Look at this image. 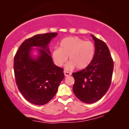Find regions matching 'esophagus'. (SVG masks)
I'll use <instances>...</instances> for the list:
<instances>
[{
  "label": "esophagus",
  "mask_w": 129,
  "mask_h": 129,
  "mask_svg": "<svg viewBox=\"0 0 129 129\" xmlns=\"http://www.w3.org/2000/svg\"><path fill=\"white\" fill-rule=\"evenodd\" d=\"M64 74L65 75V76H69L71 75L72 73H70V72H67V71H64Z\"/></svg>",
  "instance_id": "34e87169"
}]
</instances>
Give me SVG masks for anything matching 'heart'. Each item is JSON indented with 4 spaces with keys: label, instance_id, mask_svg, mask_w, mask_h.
<instances>
[{
    "label": "heart",
    "instance_id": "heart-1",
    "mask_svg": "<svg viewBox=\"0 0 129 129\" xmlns=\"http://www.w3.org/2000/svg\"><path fill=\"white\" fill-rule=\"evenodd\" d=\"M94 53V45L91 42L84 41L78 37H67L60 42L59 48L53 50L52 57L54 63L61 67L69 56L70 63L67 66L68 69L76 66L78 69H83L92 61Z\"/></svg>",
    "mask_w": 129,
    "mask_h": 129
}]
</instances>
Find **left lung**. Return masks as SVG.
<instances>
[{
    "label": "left lung",
    "mask_w": 129,
    "mask_h": 129,
    "mask_svg": "<svg viewBox=\"0 0 129 129\" xmlns=\"http://www.w3.org/2000/svg\"><path fill=\"white\" fill-rule=\"evenodd\" d=\"M94 41L95 53L87 68L72 73L75 79L73 92L85 103H93L103 98L112 82L114 63L105 42L91 35Z\"/></svg>",
    "instance_id": "left-lung-1"
}]
</instances>
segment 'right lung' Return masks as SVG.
Wrapping results in <instances>:
<instances>
[{"label": "right lung", "mask_w": 129, "mask_h": 129, "mask_svg": "<svg viewBox=\"0 0 129 129\" xmlns=\"http://www.w3.org/2000/svg\"><path fill=\"white\" fill-rule=\"evenodd\" d=\"M57 33L36 35L22 43L14 57V73L19 90L31 103L43 105L52 99L64 77L62 68L53 62L48 45ZM32 47L40 55L31 56Z\"/></svg>", "instance_id": "1"}]
</instances>
